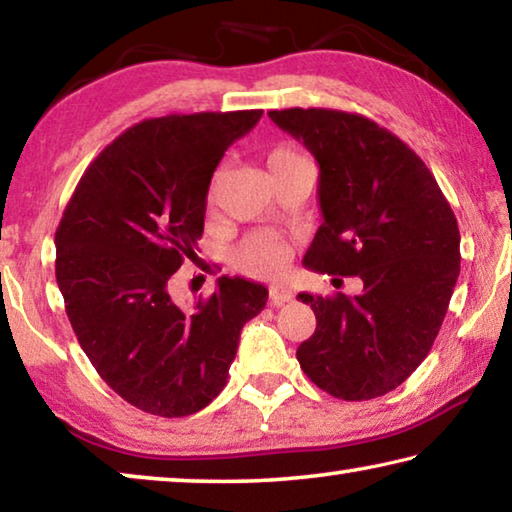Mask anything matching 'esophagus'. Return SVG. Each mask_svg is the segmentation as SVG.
<instances>
[{"label":"esophagus","instance_id":"esophagus-1","mask_svg":"<svg viewBox=\"0 0 512 512\" xmlns=\"http://www.w3.org/2000/svg\"><path fill=\"white\" fill-rule=\"evenodd\" d=\"M268 298H271V305H282V302H291L293 300V291L282 287V284H273L271 289H268Z\"/></svg>","mask_w":512,"mask_h":512}]
</instances>
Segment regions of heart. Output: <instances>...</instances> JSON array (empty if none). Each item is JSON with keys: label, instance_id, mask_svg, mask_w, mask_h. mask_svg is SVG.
I'll return each mask as SVG.
<instances>
[{"label": "heart", "instance_id": "1", "mask_svg": "<svg viewBox=\"0 0 512 512\" xmlns=\"http://www.w3.org/2000/svg\"><path fill=\"white\" fill-rule=\"evenodd\" d=\"M302 162L307 160L302 158L291 144H275L271 146V151L266 153V167L271 171V176H280V173L298 167ZM219 180H221V173H216L210 183V198H214ZM232 257H235V264L241 268V271L248 275L273 277L287 266L289 248L282 239L271 235V232H253V235H248L239 241Z\"/></svg>", "mask_w": 512, "mask_h": 512}]
</instances>
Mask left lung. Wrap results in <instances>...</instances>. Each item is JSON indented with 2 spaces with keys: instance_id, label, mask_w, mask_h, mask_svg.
I'll list each match as a JSON object with an SVG mask.
<instances>
[{
  "instance_id": "left-lung-1",
  "label": "left lung",
  "mask_w": 512,
  "mask_h": 512,
  "mask_svg": "<svg viewBox=\"0 0 512 512\" xmlns=\"http://www.w3.org/2000/svg\"><path fill=\"white\" fill-rule=\"evenodd\" d=\"M318 162L323 212L302 262L316 273L359 275L348 298L298 293L316 332L296 357L339 400L386 395L427 357L461 273V232L415 151L368 117L327 108L268 112Z\"/></svg>"
}]
</instances>
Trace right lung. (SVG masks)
<instances>
[{
	"mask_svg": "<svg viewBox=\"0 0 512 512\" xmlns=\"http://www.w3.org/2000/svg\"><path fill=\"white\" fill-rule=\"evenodd\" d=\"M262 110L146 119L85 169L56 230V282L83 352L128 404L160 418L205 409L228 384L241 327L268 291L223 275L180 309L171 275L194 262L207 189Z\"/></svg>",
	"mask_w": 512,
	"mask_h": 512,
	"instance_id": "add662e5",
	"label": "right lung"
}]
</instances>
